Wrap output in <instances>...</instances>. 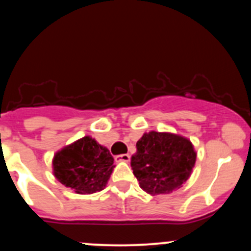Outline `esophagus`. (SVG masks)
<instances>
[{
  "instance_id": "34e87169",
  "label": "esophagus",
  "mask_w": 251,
  "mask_h": 251,
  "mask_svg": "<svg viewBox=\"0 0 251 251\" xmlns=\"http://www.w3.org/2000/svg\"><path fill=\"white\" fill-rule=\"evenodd\" d=\"M129 159H131V155L127 154V153L116 155V162H125V163H128Z\"/></svg>"
}]
</instances>
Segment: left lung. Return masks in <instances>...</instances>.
I'll return each mask as SVG.
<instances>
[{"instance_id": "left-lung-1", "label": "left lung", "mask_w": 251, "mask_h": 251, "mask_svg": "<svg viewBox=\"0 0 251 251\" xmlns=\"http://www.w3.org/2000/svg\"><path fill=\"white\" fill-rule=\"evenodd\" d=\"M196 157L188 138L151 131L137 142L131 166L144 191L152 196L171 194L189 179Z\"/></svg>"}]
</instances>
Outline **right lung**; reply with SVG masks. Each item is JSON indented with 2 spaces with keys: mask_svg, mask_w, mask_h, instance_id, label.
Returning a JSON list of instances; mask_svg holds the SVG:
<instances>
[{
  "mask_svg": "<svg viewBox=\"0 0 251 251\" xmlns=\"http://www.w3.org/2000/svg\"><path fill=\"white\" fill-rule=\"evenodd\" d=\"M113 157L89 135L56 152L53 172L60 183L80 195L99 192L113 171Z\"/></svg>",
  "mask_w": 251,
  "mask_h": 251,
  "instance_id": "obj_1",
  "label": "right lung"
}]
</instances>
